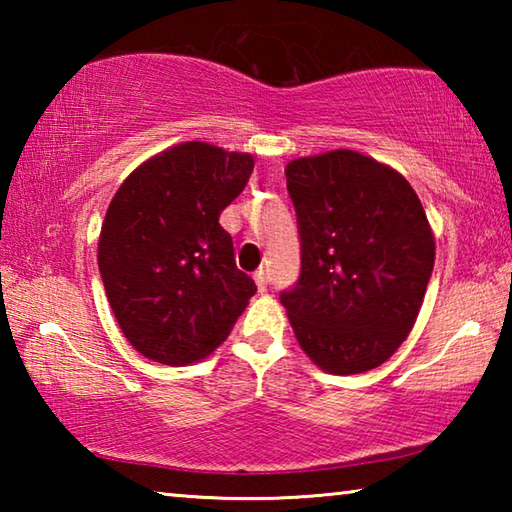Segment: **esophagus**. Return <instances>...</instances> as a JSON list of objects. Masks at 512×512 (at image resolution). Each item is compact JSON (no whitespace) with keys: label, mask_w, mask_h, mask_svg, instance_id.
<instances>
[{"label":"esophagus","mask_w":512,"mask_h":512,"mask_svg":"<svg viewBox=\"0 0 512 512\" xmlns=\"http://www.w3.org/2000/svg\"><path fill=\"white\" fill-rule=\"evenodd\" d=\"M255 284H257L259 291H266V287H268V273L266 271H257L255 273Z\"/></svg>","instance_id":"esophagus-1"}]
</instances>
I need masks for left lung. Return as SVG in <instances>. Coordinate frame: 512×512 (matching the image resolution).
Segmentation results:
<instances>
[{"mask_svg": "<svg viewBox=\"0 0 512 512\" xmlns=\"http://www.w3.org/2000/svg\"><path fill=\"white\" fill-rule=\"evenodd\" d=\"M300 277L280 293L300 348L332 375L381 366L406 341L436 259L402 173L339 149L287 164Z\"/></svg>", "mask_w": 512, "mask_h": 512, "instance_id": "left-lung-1", "label": "left lung"}]
</instances>
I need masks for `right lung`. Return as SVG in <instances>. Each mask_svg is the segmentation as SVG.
Masks as SVG:
<instances>
[{
	"mask_svg": "<svg viewBox=\"0 0 512 512\" xmlns=\"http://www.w3.org/2000/svg\"><path fill=\"white\" fill-rule=\"evenodd\" d=\"M253 167L248 153L183 142L140 164L110 201L99 273L121 332L146 359L207 357L255 296L219 223Z\"/></svg>",
	"mask_w": 512,
	"mask_h": 512,
	"instance_id": "add662e5",
	"label": "right lung"
}]
</instances>
